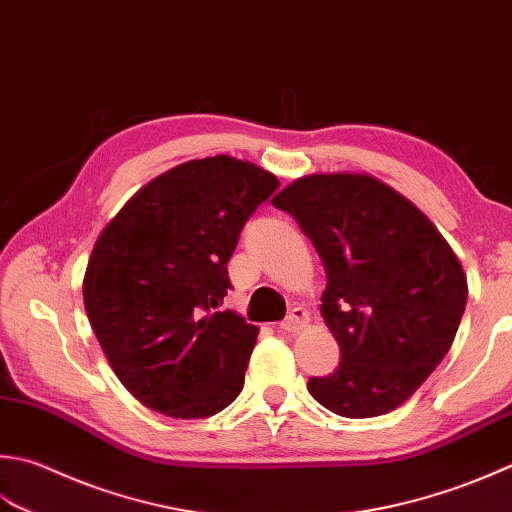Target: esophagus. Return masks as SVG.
Segmentation results:
<instances>
[{"label":"esophagus","instance_id":"1","mask_svg":"<svg viewBox=\"0 0 512 512\" xmlns=\"http://www.w3.org/2000/svg\"><path fill=\"white\" fill-rule=\"evenodd\" d=\"M308 310L304 306H295L290 308V313L286 315V319L282 324H279V328L282 330H288V333H297V330H304L308 326Z\"/></svg>","mask_w":512,"mask_h":512}]
</instances>
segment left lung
<instances>
[{
	"instance_id": "obj_1",
	"label": "left lung",
	"mask_w": 512,
	"mask_h": 512,
	"mask_svg": "<svg viewBox=\"0 0 512 512\" xmlns=\"http://www.w3.org/2000/svg\"><path fill=\"white\" fill-rule=\"evenodd\" d=\"M326 270L322 317L339 364L308 390L335 415H386L442 364L462 322L464 270L415 204L368 175H308L273 199Z\"/></svg>"
}]
</instances>
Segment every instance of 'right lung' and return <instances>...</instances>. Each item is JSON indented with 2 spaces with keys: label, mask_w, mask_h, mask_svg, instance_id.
<instances>
[{
  "label": "right lung",
  "mask_w": 512,
  "mask_h": 512,
  "mask_svg": "<svg viewBox=\"0 0 512 512\" xmlns=\"http://www.w3.org/2000/svg\"><path fill=\"white\" fill-rule=\"evenodd\" d=\"M279 179L228 155L159 175L99 235L84 306L110 366L150 410L202 419L235 402L257 326L219 310L244 224Z\"/></svg>",
  "instance_id": "add662e5"
}]
</instances>
